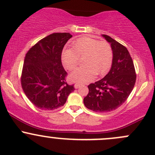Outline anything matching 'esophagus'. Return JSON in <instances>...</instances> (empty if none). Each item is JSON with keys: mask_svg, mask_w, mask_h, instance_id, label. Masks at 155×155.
Listing matches in <instances>:
<instances>
[{"mask_svg": "<svg viewBox=\"0 0 155 155\" xmlns=\"http://www.w3.org/2000/svg\"><path fill=\"white\" fill-rule=\"evenodd\" d=\"M81 87L80 84H75L74 85V87L75 88H79V87Z\"/></svg>", "mask_w": 155, "mask_h": 155, "instance_id": "esophagus-1", "label": "esophagus"}]
</instances>
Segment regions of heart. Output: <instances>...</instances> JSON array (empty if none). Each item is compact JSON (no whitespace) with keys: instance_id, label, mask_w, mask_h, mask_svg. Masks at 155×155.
Masks as SVG:
<instances>
[{"instance_id":"1","label":"heart","mask_w":155,"mask_h":155,"mask_svg":"<svg viewBox=\"0 0 155 155\" xmlns=\"http://www.w3.org/2000/svg\"><path fill=\"white\" fill-rule=\"evenodd\" d=\"M73 48H65L61 53V61L68 70L78 66L82 59L83 68L76 69L68 76L75 83H86L97 76H103L109 71L112 61V50L107 42L91 37H82L73 42Z\"/></svg>"}]
</instances>
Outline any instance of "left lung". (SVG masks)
<instances>
[{"mask_svg": "<svg viewBox=\"0 0 155 155\" xmlns=\"http://www.w3.org/2000/svg\"><path fill=\"white\" fill-rule=\"evenodd\" d=\"M112 50V67L101 80L88 85L83 101L85 107L96 112H108L122 105L136 82L135 68L126 47L109 36L102 34Z\"/></svg>", "mask_w": 155, "mask_h": 155, "instance_id": "1", "label": "left lung"}]
</instances>
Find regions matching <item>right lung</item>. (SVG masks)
<instances>
[{
    "mask_svg": "<svg viewBox=\"0 0 155 155\" xmlns=\"http://www.w3.org/2000/svg\"><path fill=\"white\" fill-rule=\"evenodd\" d=\"M70 33H54L42 39L27 52L21 73V87L36 107L54 110L64 105L75 90L65 82L67 72L61 63L64 46Z\"/></svg>",
    "mask_w": 155,
    "mask_h": 155,
    "instance_id": "1",
    "label": "right lung"
}]
</instances>
